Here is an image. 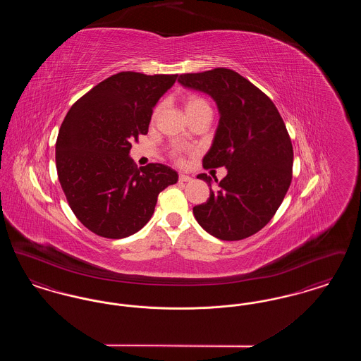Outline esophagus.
<instances>
[{"label":"esophagus","mask_w":361,"mask_h":361,"mask_svg":"<svg viewBox=\"0 0 361 361\" xmlns=\"http://www.w3.org/2000/svg\"><path fill=\"white\" fill-rule=\"evenodd\" d=\"M178 181H181V183H189V181H192V177L187 176V174H180V176H178Z\"/></svg>","instance_id":"1"}]
</instances>
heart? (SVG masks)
<instances>
[{"mask_svg": "<svg viewBox=\"0 0 361 361\" xmlns=\"http://www.w3.org/2000/svg\"><path fill=\"white\" fill-rule=\"evenodd\" d=\"M184 108H185V112H187L188 118L199 115V114H204V112H209V114L212 112L208 100L200 94H188L184 99ZM157 114H158V108H155L154 112H153V119H155ZM172 155L174 158L181 161V155H180L178 150H173Z\"/></svg>", "mask_w": 361, "mask_h": 361, "instance_id": "heart-1", "label": "heart"}]
</instances>
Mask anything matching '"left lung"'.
<instances>
[{"label": "left lung", "mask_w": 361, "mask_h": 361, "mask_svg": "<svg viewBox=\"0 0 361 361\" xmlns=\"http://www.w3.org/2000/svg\"><path fill=\"white\" fill-rule=\"evenodd\" d=\"M178 82L209 94L221 121L203 168H227L193 215L211 235L245 240L274 218L291 185V137L274 102L234 70L180 74ZM211 187L206 173L197 176Z\"/></svg>", "instance_id": "left-lung-1"}]
</instances>
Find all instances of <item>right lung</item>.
Returning <instances> with one entry per match:
<instances>
[{
    "mask_svg": "<svg viewBox=\"0 0 361 361\" xmlns=\"http://www.w3.org/2000/svg\"><path fill=\"white\" fill-rule=\"evenodd\" d=\"M176 80L177 74L121 71L78 99L62 121L55 145L58 178L71 211L92 233L111 240L135 234L150 221L159 192L177 183L169 166L137 169L128 155Z\"/></svg>",
    "mask_w": 361,
    "mask_h": 361,
    "instance_id": "add662e5",
    "label": "right lung"
}]
</instances>
